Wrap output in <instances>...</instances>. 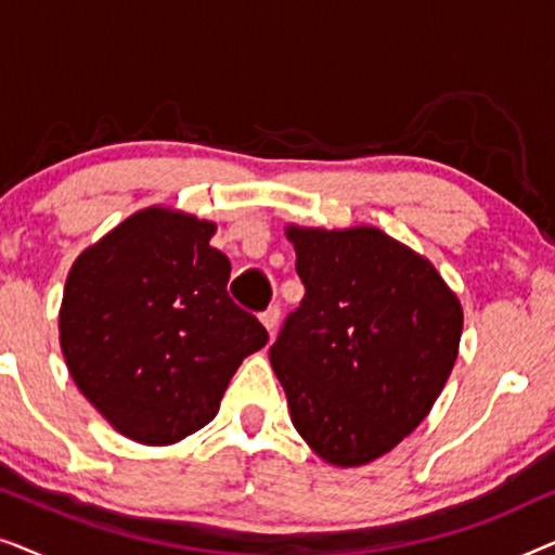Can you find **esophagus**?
I'll return each instance as SVG.
<instances>
[{
  "instance_id": "esophagus-1",
  "label": "esophagus",
  "mask_w": 555,
  "mask_h": 555,
  "mask_svg": "<svg viewBox=\"0 0 555 555\" xmlns=\"http://www.w3.org/2000/svg\"><path fill=\"white\" fill-rule=\"evenodd\" d=\"M260 321H262V325H264V328H268V333L272 336V333H275V328H278V323H280V308L278 306H270L260 315Z\"/></svg>"
}]
</instances>
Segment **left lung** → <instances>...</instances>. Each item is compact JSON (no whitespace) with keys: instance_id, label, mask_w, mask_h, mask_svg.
Wrapping results in <instances>:
<instances>
[{"instance_id":"1","label":"left lung","mask_w":555,"mask_h":555,"mask_svg":"<svg viewBox=\"0 0 555 555\" xmlns=\"http://www.w3.org/2000/svg\"><path fill=\"white\" fill-rule=\"evenodd\" d=\"M306 285L270 348L298 435L336 467L420 427L457 361L462 306L427 257L376 227L291 224Z\"/></svg>"}]
</instances>
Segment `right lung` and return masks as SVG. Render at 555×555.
Returning a JSON list of instances; mask_svg holds the SVG:
<instances>
[{"mask_svg": "<svg viewBox=\"0 0 555 555\" xmlns=\"http://www.w3.org/2000/svg\"><path fill=\"white\" fill-rule=\"evenodd\" d=\"M217 224L184 211H135L80 253L65 280L60 346L73 382L133 442L164 447L219 412L227 384L268 344L234 306Z\"/></svg>", "mask_w": 555, "mask_h": 555, "instance_id": "right-lung-1", "label": "right lung"}]
</instances>
